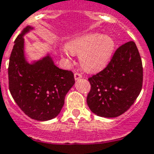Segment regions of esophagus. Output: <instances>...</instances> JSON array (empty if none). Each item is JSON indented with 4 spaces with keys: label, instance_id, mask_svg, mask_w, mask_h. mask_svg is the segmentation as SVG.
I'll use <instances>...</instances> for the list:
<instances>
[{
    "label": "esophagus",
    "instance_id": "1",
    "mask_svg": "<svg viewBox=\"0 0 154 154\" xmlns=\"http://www.w3.org/2000/svg\"><path fill=\"white\" fill-rule=\"evenodd\" d=\"M74 76H75V79L76 80L77 79H79L82 78V75L80 74V73H75V75H74Z\"/></svg>",
    "mask_w": 154,
    "mask_h": 154
}]
</instances>
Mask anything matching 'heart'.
Listing matches in <instances>:
<instances>
[{"label":"heart","instance_id":"1","mask_svg":"<svg viewBox=\"0 0 154 154\" xmlns=\"http://www.w3.org/2000/svg\"><path fill=\"white\" fill-rule=\"evenodd\" d=\"M115 47L112 37L94 32L70 40L62 52L68 58L73 54L79 55L80 64L85 70L97 71L108 64Z\"/></svg>","mask_w":154,"mask_h":154}]
</instances>
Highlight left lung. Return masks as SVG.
I'll return each instance as SVG.
<instances>
[{
  "instance_id": "1",
  "label": "left lung",
  "mask_w": 154,
  "mask_h": 154,
  "mask_svg": "<svg viewBox=\"0 0 154 154\" xmlns=\"http://www.w3.org/2000/svg\"><path fill=\"white\" fill-rule=\"evenodd\" d=\"M87 97L90 110L103 117H116L125 112L139 96L143 85V66L133 41L119 47L106 68L88 78Z\"/></svg>"
}]
</instances>
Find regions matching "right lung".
Wrapping results in <instances>:
<instances>
[{"mask_svg": "<svg viewBox=\"0 0 154 154\" xmlns=\"http://www.w3.org/2000/svg\"><path fill=\"white\" fill-rule=\"evenodd\" d=\"M31 29L30 26L24 28L14 41L8 67L9 89L28 116L44 122L60 113L75 78L72 71L55 66L50 55L32 64L27 62L23 35Z\"/></svg>", "mask_w": 154, "mask_h": 154, "instance_id": "1", "label": "right lung"}]
</instances>
